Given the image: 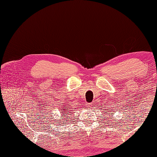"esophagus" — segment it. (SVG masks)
<instances>
[{"label": "esophagus", "mask_w": 157, "mask_h": 157, "mask_svg": "<svg viewBox=\"0 0 157 157\" xmlns=\"http://www.w3.org/2000/svg\"><path fill=\"white\" fill-rule=\"evenodd\" d=\"M86 107L87 109H92V103H86Z\"/></svg>", "instance_id": "34e87169"}]
</instances>
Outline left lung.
I'll return each instance as SVG.
<instances>
[{"instance_id":"8db88e82","label":"left lung","mask_w":157,"mask_h":157,"mask_svg":"<svg viewBox=\"0 0 157 157\" xmlns=\"http://www.w3.org/2000/svg\"><path fill=\"white\" fill-rule=\"evenodd\" d=\"M110 118H111V117H110Z\"/></svg>"}]
</instances>
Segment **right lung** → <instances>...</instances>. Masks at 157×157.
I'll list each match as a JSON object with an SVG mask.
<instances>
[{
  "label": "right lung",
  "instance_id": "1",
  "mask_svg": "<svg viewBox=\"0 0 157 157\" xmlns=\"http://www.w3.org/2000/svg\"><path fill=\"white\" fill-rule=\"evenodd\" d=\"M67 110H68V111H72L71 110H69V109H68V108H67H67H65V109H61L62 114L63 115V118H65V115H67V113L68 112L67 111ZM64 121H65V119H64ZM63 122H64V121H63Z\"/></svg>",
  "mask_w": 157,
  "mask_h": 157
}]
</instances>
